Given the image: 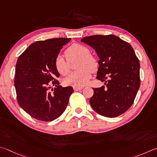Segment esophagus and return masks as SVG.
<instances>
[{"label":"esophagus","mask_w":157,"mask_h":157,"mask_svg":"<svg viewBox=\"0 0 157 157\" xmlns=\"http://www.w3.org/2000/svg\"><path fill=\"white\" fill-rule=\"evenodd\" d=\"M83 88H84L83 86H73V89H74L75 91H78L79 90H82Z\"/></svg>","instance_id":"obj_1"}]
</instances>
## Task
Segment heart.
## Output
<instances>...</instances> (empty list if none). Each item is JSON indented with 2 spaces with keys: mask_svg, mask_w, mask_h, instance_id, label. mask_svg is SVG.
Wrapping results in <instances>:
<instances>
[{
  "mask_svg": "<svg viewBox=\"0 0 157 157\" xmlns=\"http://www.w3.org/2000/svg\"><path fill=\"white\" fill-rule=\"evenodd\" d=\"M64 54L69 62L79 58L76 67L79 69L72 72L64 79V84L73 86H83L86 84L91 78L92 71H95L98 68V63L95 58L89 54V50L86 46L78 44L71 45L64 52ZM54 65L60 74L66 75L69 73V64L60 55L56 56Z\"/></svg>",
  "mask_w": 157,
  "mask_h": 157,
  "instance_id": "1",
  "label": "heart"
}]
</instances>
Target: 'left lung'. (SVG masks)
Returning <instances> with one entry per match:
<instances>
[{
  "instance_id": "obj_1",
  "label": "left lung",
  "mask_w": 157,
  "mask_h": 157,
  "mask_svg": "<svg viewBox=\"0 0 157 157\" xmlns=\"http://www.w3.org/2000/svg\"><path fill=\"white\" fill-rule=\"evenodd\" d=\"M81 41L96 51L99 58L97 78L105 82V86L93 88L91 107L105 117L122 114L133 105L140 86V64L133 48L113 35L86 36Z\"/></svg>"
}]
</instances>
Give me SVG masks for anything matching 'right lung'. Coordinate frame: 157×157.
Returning a JSON list of instances; mask_svg holds the SVG:
<instances>
[{
    "mask_svg": "<svg viewBox=\"0 0 157 157\" xmlns=\"http://www.w3.org/2000/svg\"><path fill=\"white\" fill-rule=\"evenodd\" d=\"M71 38H54L30 44L15 66V88L18 104L39 121L50 122L62 114L73 89L63 87L54 61ZM55 86L54 88L52 86Z\"/></svg>",
    "mask_w": 157,
    "mask_h": 157,
    "instance_id": "add662e5",
    "label": "right lung"
}]
</instances>
